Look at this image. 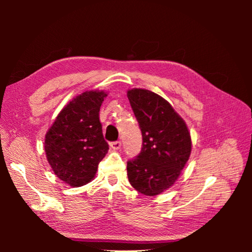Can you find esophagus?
Masks as SVG:
<instances>
[{"mask_svg": "<svg viewBox=\"0 0 252 252\" xmlns=\"http://www.w3.org/2000/svg\"><path fill=\"white\" fill-rule=\"evenodd\" d=\"M110 147L113 149V150H119V149L121 148V142L120 141H114V142H111L110 143Z\"/></svg>", "mask_w": 252, "mask_h": 252, "instance_id": "34e87169", "label": "esophagus"}]
</instances>
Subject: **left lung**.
Segmentation results:
<instances>
[{
	"instance_id": "1",
	"label": "left lung",
	"mask_w": 252,
	"mask_h": 252,
	"mask_svg": "<svg viewBox=\"0 0 252 252\" xmlns=\"http://www.w3.org/2000/svg\"><path fill=\"white\" fill-rule=\"evenodd\" d=\"M126 95L143 140L140 155L127 161V178L140 193L155 197L174 185L189 160L190 132L172 105L157 93L134 88Z\"/></svg>"
}]
</instances>
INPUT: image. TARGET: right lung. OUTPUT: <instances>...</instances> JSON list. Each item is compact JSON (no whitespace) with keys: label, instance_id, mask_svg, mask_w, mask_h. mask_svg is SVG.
Segmentation results:
<instances>
[{"label":"right lung","instance_id":"add662e5","mask_svg":"<svg viewBox=\"0 0 252 252\" xmlns=\"http://www.w3.org/2000/svg\"><path fill=\"white\" fill-rule=\"evenodd\" d=\"M108 95L104 91H85L73 97L45 134L44 151L60 180L82 187L95 177L99 162L109 150L102 134L99 112Z\"/></svg>","mask_w":252,"mask_h":252}]
</instances>
